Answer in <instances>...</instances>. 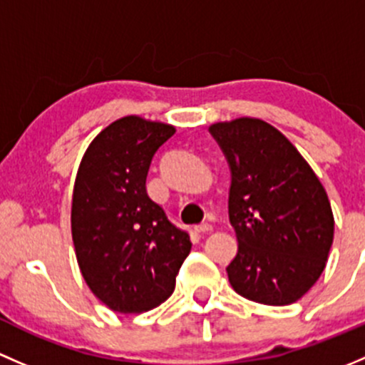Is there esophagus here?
Listing matches in <instances>:
<instances>
[{"label":"esophagus","mask_w":365,"mask_h":365,"mask_svg":"<svg viewBox=\"0 0 365 365\" xmlns=\"http://www.w3.org/2000/svg\"><path fill=\"white\" fill-rule=\"evenodd\" d=\"M195 230H197L198 234H207V232L212 230V225L202 223V225H198V227H195Z\"/></svg>","instance_id":"obj_1"}]
</instances>
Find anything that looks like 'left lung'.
<instances>
[{"label": "left lung", "instance_id": "left-lung-1", "mask_svg": "<svg viewBox=\"0 0 365 365\" xmlns=\"http://www.w3.org/2000/svg\"><path fill=\"white\" fill-rule=\"evenodd\" d=\"M209 131L232 170L228 216L239 250L232 288L253 302L288 306L320 279L334 240L327 191L295 145L269 123L237 118Z\"/></svg>", "mask_w": 365, "mask_h": 365}]
</instances>
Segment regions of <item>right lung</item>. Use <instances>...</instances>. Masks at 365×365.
<instances>
[{
	"instance_id": "add662e5",
	"label": "right lung",
	"mask_w": 365,
	"mask_h": 365,
	"mask_svg": "<svg viewBox=\"0 0 365 365\" xmlns=\"http://www.w3.org/2000/svg\"><path fill=\"white\" fill-rule=\"evenodd\" d=\"M175 128L115 119L86 149L71 195V239L89 290L115 313L151 311L172 295L191 251L145 190L149 165Z\"/></svg>"
}]
</instances>
